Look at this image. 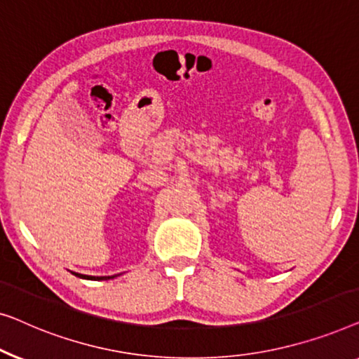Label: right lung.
Returning <instances> with one entry per match:
<instances>
[{"mask_svg":"<svg viewBox=\"0 0 359 359\" xmlns=\"http://www.w3.org/2000/svg\"><path fill=\"white\" fill-rule=\"evenodd\" d=\"M76 276H79V278H84V280H110V278H114V276H97V278H95V276H88V275H79V273H74Z\"/></svg>","mask_w":359,"mask_h":359,"instance_id":"1","label":"right lung"}]
</instances>
